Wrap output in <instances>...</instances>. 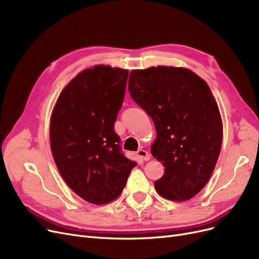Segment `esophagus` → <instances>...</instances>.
<instances>
[{"mask_svg": "<svg viewBox=\"0 0 259 259\" xmlns=\"http://www.w3.org/2000/svg\"><path fill=\"white\" fill-rule=\"evenodd\" d=\"M137 156L142 161H149V160H150V154H149L148 151L143 150V149H140V150L137 151Z\"/></svg>", "mask_w": 259, "mask_h": 259, "instance_id": "esophagus-1", "label": "esophagus"}]
</instances>
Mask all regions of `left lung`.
<instances>
[{"label":"left lung","instance_id":"left-lung-1","mask_svg":"<svg viewBox=\"0 0 259 259\" xmlns=\"http://www.w3.org/2000/svg\"><path fill=\"white\" fill-rule=\"evenodd\" d=\"M128 91L155 126L151 154L165 167L154 182L156 192L170 201L191 199L213 174L223 144L209 86L187 68L158 66L132 70Z\"/></svg>","mask_w":259,"mask_h":259}]
</instances>
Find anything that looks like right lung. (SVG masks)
Returning <instances> with one entry per match:
<instances>
[{
  "instance_id": "add662e5",
  "label": "right lung",
  "mask_w": 259,
  "mask_h": 259,
  "mask_svg": "<svg viewBox=\"0 0 259 259\" xmlns=\"http://www.w3.org/2000/svg\"><path fill=\"white\" fill-rule=\"evenodd\" d=\"M128 70L97 65L81 71L61 91L50 122L51 150L61 177L83 200H115L137 163L121 153L114 122Z\"/></svg>"
}]
</instances>
